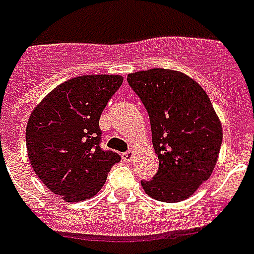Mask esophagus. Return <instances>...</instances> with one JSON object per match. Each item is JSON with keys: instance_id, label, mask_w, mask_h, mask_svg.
Segmentation results:
<instances>
[{"instance_id": "1", "label": "esophagus", "mask_w": 254, "mask_h": 254, "mask_svg": "<svg viewBox=\"0 0 254 254\" xmlns=\"http://www.w3.org/2000/svg\"><path fill=\"white\" fill-rule=\"evenodd\" d=\"M132 156H134V150H128V151H126L125 154H123V158H125L126 161H131Z\"/></svg>"}]
</instances>
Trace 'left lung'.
<instances>
[{
	"mask_svg": "<svg viewBox=\"0 0 254 254\" xmlns=\"http://www.w3.org/2000/svg\"><path fill=\"white\" fill-rule=\"evenodd\" d=\"M127 81L147 110L159 159L154 178L140 184L154 199L184 201L209 179L220 154L222 126L210 99L178 70H139Z\"/></svg>",
	"mask_w": 254,
	"mask_h": 254,
	"instance_id": "1",
	"label": "left lung"
}]
</instances>
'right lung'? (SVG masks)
I'll return each instance as SVG.
<instances>
[{
    "label": "right lung",
    "mask_w": 254,
    "mask_h": 254,
    "mask_svg": "<svg viewBox=\"0 0 254 254\" xmlns=\"http://www.w3.org/2000/svg\"><path fill=\"white\" fill-rule=\"evenodd\" d=\"M119 75L66 80L39 103L26 125V150L34 173L66 202L85 201L106 184L119 154L99 146V119L119 89Z\"/></svg>",
    "instance_id": "1"
}]
</instances>
